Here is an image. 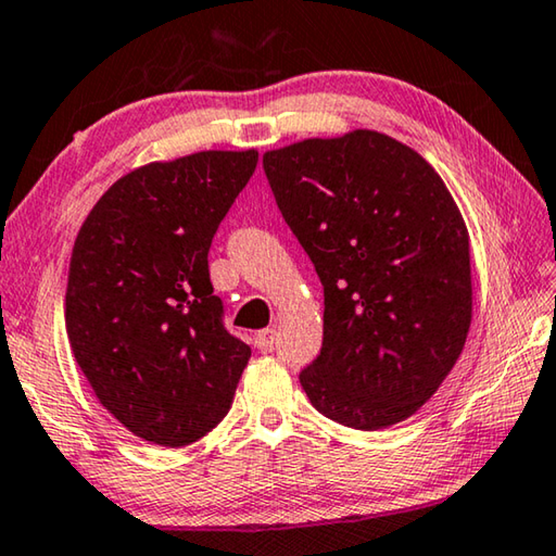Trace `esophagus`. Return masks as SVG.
<instances>
[{
	"label": "esophagus",
	"mask_w": 556,
	"mask_h": 556,
	"mask_svg": "<svg viewBox=\"0 0 556 556\" xmlns=\"http://www.w3.org/2000/svg\"><path fill=\"white\" fill-rule=\"evenodd\" d=\"M273 344H276V329H261L256 334V346L261 352H270Z\"/></svg>",
	"instance_id": "1"
}]
</instances>
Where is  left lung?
Returning <instances> with one entry per match:
<instances>
[{"label": "left lung", "mask_w": 556, "mask_h": 556, "mask_svg": "<svg viewBox=\"0 0 556 556\" xmlns=\"http://www.w3.org/2000/svg\"><path fill=\"white\" fill-rule=\"evenodd\" d=\"M288 227L325 288L323 349L300 383L354 430L415 415L471 327L469 231L444 180L410 146L356 129L263 153Z\"/></svg>", "instance_id": "1"}]
</instances>
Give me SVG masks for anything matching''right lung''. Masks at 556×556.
<instances>
[{"instance_id":"add662e5","label":"right lung","mask_w":556,"mask_h":556,"mask_svg":"<svg viewBox=\"0 0 556 556\" xmlns=\"http://www.w3.org/2000/svg\"><path fill=\"white\" fill-rule=\"evenodd\" d=\"M258 151L141 165L77 231L65 329L77 366L126 430L185 446L229 413L251 349L222 323L207 253Z\"/></svg>"}]
</instances>
